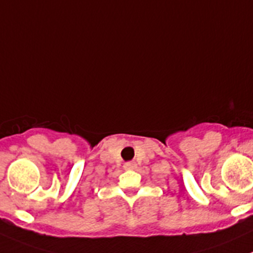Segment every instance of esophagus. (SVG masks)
I'll return each mask as SVG.
<instances>
[{
    "label": "esophagus",
    "instance_id": "obj_1",
    "mask_svg": "<svg viewBox=\"0 0 253 253\" xmlns=\"http://www.w3.org/2000/svg\"><path fill=\"white\" fill-rule=\"evenodd\" d=\"M124 168H125V169H127V170H133V169H136V164H134L133 162L125 163Z\"/></svg>",
    "mask_w": 253,
    "mask_h": 253
}]
</instances>
